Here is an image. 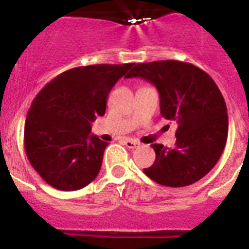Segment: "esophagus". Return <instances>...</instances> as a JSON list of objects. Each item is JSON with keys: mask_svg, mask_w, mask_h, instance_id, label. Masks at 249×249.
I'll list each match as a JSON object with an SVG mask.
<instances>
[{"mask_svg": "<svg viewBox=\"0 0 249 249\" xmlns=\"http://www.w3.org/2000/svg\"><path fill=\"white\" fill-rule=\"evenodd\" d=\"M124 144L128 148H136L140 146V142H138V141H134V140H125Z\"/></svg>", "mask_w": 249, "mask_h": 249, "instance_id": "esophagus-1", "label": "esophagus"}]
</instances>
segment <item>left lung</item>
<instances>
[{"instance_id": "left-lung-1", "label": "left lung", "mask_w": 249, "mask_h": 249, "mask_svg": "<svg viewBox=\"0 0 249 249\" xmlns=\"http://www.w3.org/2000/svg\"><path fill=\"white\" fill-rule=\"evenodd\" d=\"M126 77L154 84L160 94L161 116L177 124L174 148L152 144L156 159L144 174L169 187L201 179L220 159L229 130L226 103L212 77L179 60L136 64Z\"/></svg>"}]
</instances>
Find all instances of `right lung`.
I'll return each mask as SVG.
<instances>
[{"instance_id":"1","label":"right lung","mask_w":249,"mask_h":249,"mask_svg":"<svg viewBox=\"0 0 249 249\" xmlns=\"http://www.w3.org/2000/svg\"><path fill=\"white\" fill-rule=\"evenodd\" d=\"M134 63L93 64L62 72L33 99L24 125L29 163L48 185L73 191L99 173L107 142L91 136L107 98Z\"/></svg>"}]
</instances>
